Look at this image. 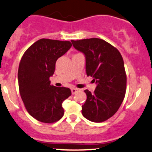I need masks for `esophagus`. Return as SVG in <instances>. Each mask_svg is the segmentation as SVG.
<instances>
[{
	"mask_svg": "<svg viewBox=\"0 0 152 152\" xmlns=\"http://www.w3.org/2000/svg\"><path fill=\"white\" fill-rule=\"evenodd\" d=\"M79 91H80V90L78 88H72L71 89L72 94H75L76 93H77Z\"/></svg>",
	"mask_w": 152,
	"mask_h": 152,
	"instance_id": "34e87169",
	"label": "esophagus"
}]
</instances>
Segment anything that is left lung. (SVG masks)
<instances>
[{
  "instance_id": "left-lung-1",
  "label": "left lung",
  "mask_w": 152,
  "mask_h": 152,
  "mask_svg": "<svg viewBox=\"0 0 152 152\" xmlns=\"http://www.w3.org/2000/svg\"><path fill=\"white\" fill-rule=\"evenodd\" d=\"M76 50L86 56L87 76L96 83L94 93L88 90L82 106V114L87 120L102 122L117 112L125 98L127 77L123 58L117 48L99 38L72 40Z\"/></svg>"
}]
</instances>
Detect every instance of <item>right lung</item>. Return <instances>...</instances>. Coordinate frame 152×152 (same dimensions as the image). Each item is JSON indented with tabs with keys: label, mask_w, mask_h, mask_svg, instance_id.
<instances>
[{
	"label": "right lung",
	"mask_w": 152,
	"mask_h": 152,
	"mask_svg": "<svg viewBox=\"0 0 152 152\" xmlns=\"http://www.w3.org/2000/svg\"><path fill=\"white\" fill-rule=\"evenodd\" d=\"M69 41L43 38L22 56L18 70L19 93L30 115L38 121L53 123L64 115L62 103L71 96L69 88L50 86L56 61L71 48Z\"/></svg>",
	"instance_id": "1"
}]
</instances>
